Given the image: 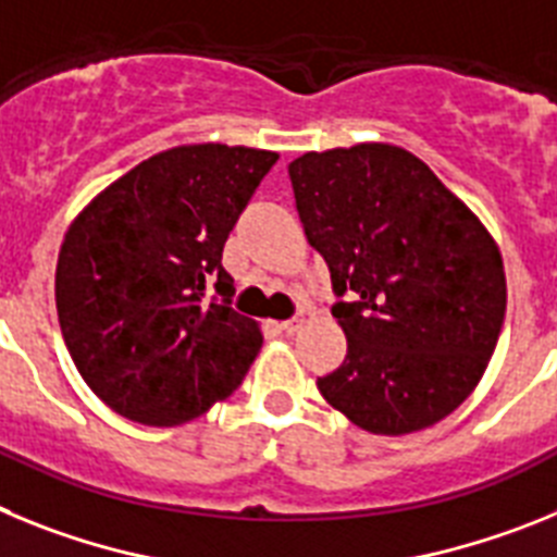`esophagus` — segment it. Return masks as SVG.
<instances>
[{
  "label": "esophagus",
  "mask_w": 557,
  "mask_h": 557,
  "mask_svg": "<svg viewBox=\"0 0 557 557\" xmlns=\"http://www.w3.org/2000/svg\"><path fill=\"white\" fill-rule=\"evenodd\" d=\"M277 327L285 333V336H294V333H297L299 327H302V319H297V317H294V319H285V322H280Z\"/></svg>",
  "instance_id": "esophagus-1"
}]
</instances>
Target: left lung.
Segmentation results:
<instances>
[{"label": "left lung", "instance_id": "8db88e82", "mask_svg": "<svg viewBox=\"0 0 557 557\" xmlns=\"http://www.w3.org/2000/svg\"><path fill=\"white\" fill-rule=\"evenodd\" d=\"M288 176L347 336L319 393L364 432L429 429L473 393L496 350L507 308L499 246L395 145L302 153Z\"/></svg>", "mask_w": 557, "mask_h": 557}]
</instances>
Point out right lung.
Masks as SVG:
<instances>
[{
	"label": "right lung",
	"instance_id": "obj_1",
	"mask_svg": "<svg viewBox=\"0 0 557 557\" xmlns=\"http://www.w3.org/2000/svg\"><path fill=\"white\" fill-rule=\"evenodd\" d=\"M277 153L182 145L106 187L66 232L55 306L66 350L117 414L178 425L238 389L260 350L232 308L224 244Z\"/></svg>",
	"mask_w": 557,
	"mask_h": 557
}]
</instances>
